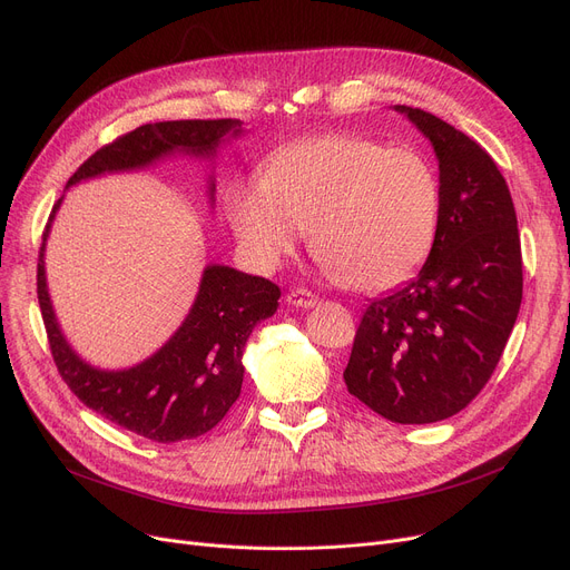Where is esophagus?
Listing matches in <instances>:
<instances>
[{
  "label": "esophagus",
  "instance_id": "1",
  "mask_svg": "<svg viewBox=\"0 0 570 570\" xmlns=\"http://www.w3.org/2000/svg\"><path fill=\"white\" fill-rule=\"evenodd\" d=\"M287 302L296 308H313L320 302V296L306 287H294L287 292Z\"/></svg>",
  "mask_w": 570,
  "mask_h": 570
}]
</instances>
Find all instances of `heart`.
<instances>
[{"label": "heart", "mask_w": 570, "mask_h": 570, "mask_svg": "<svg viewBox=\"0 0 570 570\" xmlns=\"http://www.w3.org/2000/svg\"><path fill=\"white\" fill-rule=\"evenodd\" d=\"M225 204L262 266H276L313 227L317 255L350 287L387 289L429 255L441 185L417 150L336 131L281 150L264 178L234 180Z\"/></svg>", "instance_id": "b5f03b06"}]
</instances>
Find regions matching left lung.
I'll return each mask as SVG.
<instances>
[{"label":"left lung","instance_id":"left-lung-1","mask_svg":"<svg viewBox=\"0 0 570 570\" xmlns=\"http://www.w3.org/2000/svg\"><path fill=\"white\" fill-rule=\"evenodd\" d=\"M396 111L436 150L439 227L420 274L366 306L343 381L385 420L429 424L464 411L490 383L522 304V246L492 155L422 108Z\"/></svg>","mask_w":570,"mask_h":570}]
</instances>
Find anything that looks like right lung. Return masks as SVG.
<instances>
[{"mask_svg": "<svg viewBox=\"0 0 570 570\" xmlns=\"http://www.w3.org/2000/svg\"><path fill=\"white\" fill-rule=\"evenodd\" d=\"M238 131L240 122L234 118L141 125L90 155L67 185L104 171L146 167L176 148L213 155L227 134L238 137ZM58 206L60 199L52 206L43 240ZM43 240L37 296L52 362L69 390L95 413L155 443L197 439L218 424L240 394L243 347L255 324L276 313L281 287L229 266H208L193 311L165 347L134 368L99 371L73 355L52 315L43 276Z\"/></svg>", "mask_w": 570, "mask_h": 570, "instance_id": "right-lung-1", "label": "right lung"}]
</instances>
